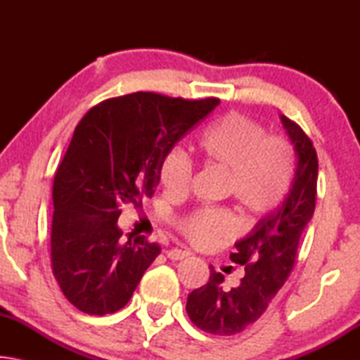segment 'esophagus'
I'll return each mask as SVG.
<instances>
[{
	"label": "esophagus",
	"mask_w": 360,
	"mask_h": 360,
	"mask_svg": "<svg viewBox=\"0 0 360 360\" xmlns=\"http://www.w3.org/2000/svg\"><path fill=\"white\" fill-rule=\"evenodd\" d=\"M188 255H191V252H188V251H182V249H178V248L169 249V251H167V257H168L169 260H182V259L188 257Z\"/></svg>",
	"instance_id": "1"
}]
</instances>
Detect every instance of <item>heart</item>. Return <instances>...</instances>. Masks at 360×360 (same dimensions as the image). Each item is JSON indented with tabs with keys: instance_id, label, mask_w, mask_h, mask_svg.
<instances>
[{
	"instance_id": "b5f03b06",
	"label": "heart",
	"mask_w": 360,
	"mask_h": 360,
	"mask_svg": "<svg viewBox=\"0 0 360 360\" xmlns=\"http://www.w3.org/2000/svg\"><path fill=\"white\" fill-rule=\"evenodd\" d=\"M205 162L230 173L236 202L252 212L275 208L288 193L294 157L281 138H266L259 124L241 114H229L211 127L198 141ZM192 165L181 149H172L162 158L158 179L168 195L181 197L191 184ZM233 219L227 211L203 208L179 222V230L193 245L210 246L231 233Z\"/></svg>"
}]
</instances>
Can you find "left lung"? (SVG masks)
Listing matches in <instances>:
<instances>
[{
    "instance_id": "1",
    "label": "left lung",
    "mask_w": 360,
    "mask_h": 360,
    "mask_svg": "<svg viewBox=\"0 0 360 360\" xmlns=\"http://www.w3.org/2000/svg\"><path fill=\"white\" fill-rule=\"evenodd\" d=\"M279 119L294 146L295 173L283 202L235 243L230 260L245 265V278L227 290L222 273L210 265V281L187 297L188 318L212 335L240 333L265 313L292 271L298 241L314 214L318 155L300 127L285 115Z\"/></svg>"
}]
</instances>
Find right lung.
<instances>
[{"label":"right lung","mask_w":360,"mask_h":360,"mask_svg":"<svg viewBox=\"0 0 360 360\" xmlns=\"http://www.w3.org/2000/svg\"><path fill=\"white\" fill-rule=\"evenodd\" d=\"M136 92L90 109L53 179L51 252L60 289L87 314L124 308L160 254L119 229L120 206L152 197L162 158L219 105Z\"/></svg>","instance_id":"1"}]
</instances>
